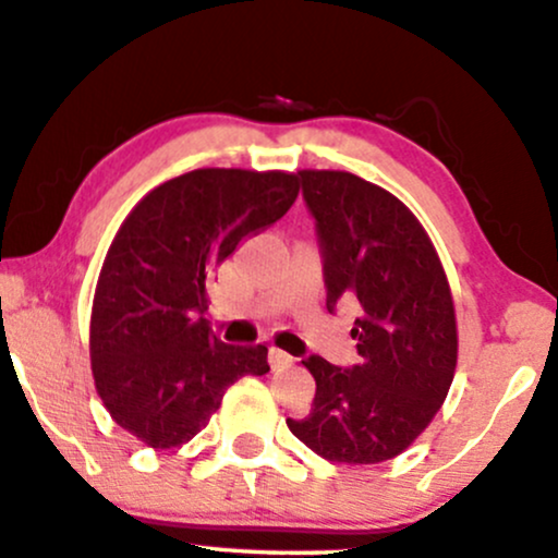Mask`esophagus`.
<instances>
[{"instance_id":"obj_1","label":"esophagus","mask_w":558,"mask_h":558,"mask_svg":"<svg viewBox=\"0 0 558 558\" xmlns=\"http://www.w3.org/2000/svg\"><path fill=\"white\" fill-rule=\"evenodd\" d=\"M267 361H270L272 368H288V365L293 363V355H288V352L280 348H270V352H267Z\"/></svg>"}]
</instances>
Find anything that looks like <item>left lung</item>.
Returning <instances> with one entry per match:
<instances>
[{
    "label": "left lung",
    "instance_id": "left-lung-1",
    "mask_svg": "<svg viewBox=\"0 0 558 558\" xmlns=\"http://www.w3.org/2000/svg\"><path fill=\"white\" fill-rule=\"evenodd\" d=\"M324 255L327 308L361 306V363L303 361L316 380L312 412L288 429L331 463H380L422 435L448 397L458 363L450 286L427 231L389 190L340 169H301Z\"/></svg>",
    "mask_w": 558,
    "mask_h": 558
}]
</instances>
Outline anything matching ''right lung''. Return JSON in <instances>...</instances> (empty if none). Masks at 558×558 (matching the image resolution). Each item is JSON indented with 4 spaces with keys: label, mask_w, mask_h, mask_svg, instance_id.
Here are the masks:
<instances>
[{
    "label": "right lung",
    "mask_w": 558,
    "mask_h": 558,
    "mask_svg": "<svg viewBox=\"0 0 558 558\" xmlns=\"http://www.w3.org/2000/svg\"><path fill=\"white\" fill-rule=\"evenodd\" d=\"M299 197L291 172L206 167L161 182L112 239L89 319L95 389L110 417L149 448H178L208 425L242 376H265V344L210 331L208 286L244 236Z\"/></svg>",
    "instance_id": "1"
}]
</instances>
